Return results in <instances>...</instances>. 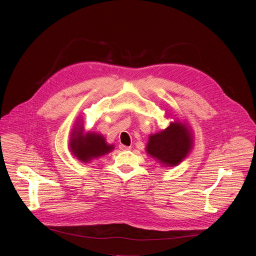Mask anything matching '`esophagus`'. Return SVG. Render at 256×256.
<instances>
[{
    "instance_id": "obj_1",
    "label": "esophagus",
    "mask_w": 256,
    "mask_h": 256,
    "mask_svg": "<svg viewBox=\"0 0 256 256\" xmlns=\"http://www.w3.org/2000/svg\"><path fill=\"white\" fill-rule=\"evenodd\" d=\"M118 148L120 150H130V147H128V146H124V144H122L118 146Z\"/></svg>"
}]
</instances>
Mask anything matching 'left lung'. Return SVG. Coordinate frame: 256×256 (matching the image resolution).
<instances>
[{"label":"left lung","instance_id":"8db88e82","mask_svg":"<svg viewBox=\"0 0 256 256\" xmlns=\"http://www.w3.org/2000/svg\"><path fill=\"white\" fill-rule=\"evenodd\" d=\"M194 147V134L188 122H171L159 132L150 134L146 152L162 166L174 167L180 164Z\"/></svg>","mask_w":256,"mask_h":256}]
</instances>
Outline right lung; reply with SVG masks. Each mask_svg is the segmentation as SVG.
Masks as SVG:
<instances>
[{"label": "right lung", "mask_w": 256, "mask_h": 256, "mask_svg": "<svg viewBox=\"0 0 256 256\" xmlns=\"http://www.w3.org/2000/svg\"><path fill=\"white\" fill-rule=\"evenodd\" d=\"M68 144L72 154L84 163H89L91 160L104 156L114 149V144H109L101 134L86 132L81 118L77 120L76 126L72 128Z\"/></svg>", "instance_id": "obj_1"}]
</instances>
